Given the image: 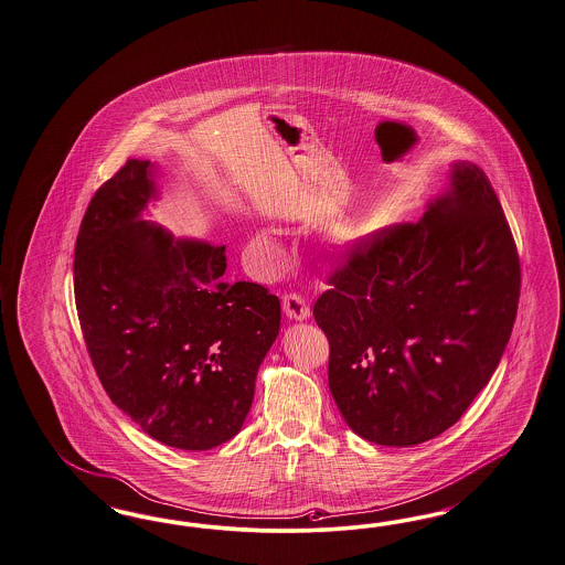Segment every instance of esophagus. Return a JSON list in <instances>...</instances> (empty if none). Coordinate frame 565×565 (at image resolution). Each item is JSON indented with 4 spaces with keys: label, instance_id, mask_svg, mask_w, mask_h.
Masks as SVG:
<instances>
[{
    "label": "esophagus",
    "instance_id": "obj_1",
    "mask_svg": "<svg viewBox=\"0 0 565 565\" xmlns=\"http://www.w3.org/2000/svg\"><path fill=\"white\" fill-rule=\"evenodd\" d=\"M284 311L290 319H307L311 316V309H309L307 300L296 292L284 296Z\"/></svg>",
    "mask_w": 565,
    "mask_h": 565
}]
</instances>
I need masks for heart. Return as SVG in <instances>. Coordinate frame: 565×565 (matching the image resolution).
<instances>
[{
  "label": "heart",
  "mask_w": 565,
  "mask_h": 565,
  "mask_svg": "<svg viewBox=\"0 0 565 565\" xmlns=\"http://www.w3.org/2000/svg\"><path fill=\"white\" fill-rule=\"evenodd\" d=\"M256 246H258V249L263 252V254H275V249H277V246H275V242H273L271 235H267V233H260L258 235V239H256Z\"/></svg>",
  "instance_id": "1"
}]
</instances>
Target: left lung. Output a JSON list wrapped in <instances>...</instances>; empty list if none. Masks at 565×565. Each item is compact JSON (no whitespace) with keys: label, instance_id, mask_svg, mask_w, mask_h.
I'll return each mask as SVG.
<instances>
[{"label":"left lung","instance_id":"1","mask_svg":"<svg viewBox=\"0 0 565 565\" xmlns=\"http://www.w3.org/2000/svg\"><path fill=\"white\" fill-rule=\"evenodd\" d=\"M313 316L347 425L379 446L429 441L494 374L520 302L518 246L497 191L458 161L423 221L344 249Z\"/></svg>","mask_w":565,"mask_h":565}]
</instances>
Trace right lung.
I'll list each match as a JSON object with an SVG mask.
<instances>
[{"mask_svg":"<svg viewBox=\"0 0 565 565\" xmlns=\"http://www.w3.org/2000/svg\"><path fill=\"white\" fill-rule=\"evenodd\" d=\"M151 161L128 159L82 218L73 290L86 349L115 406L179 450L235 437L281 307L265 286L221 281L225 246L174 242L138 221Z\"/></svg>","mask_w":565,"mask_h":565,"instance_id":"add662e5","label":"right lung"}]
</instances>
